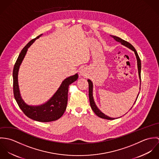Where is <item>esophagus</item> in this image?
I'll use <instances>...</instances> for the list:
<instances>
[{"mask_svg":"<svg viewBox=\"0 0 159 159\" xmlns=\"http://www.w3.org/2000/svg\"><path fill=\"white\" fill-rule=\"evenodd\" d=\"M80 74L81 75H83V76H86V75H87V72H86V70H85L84 68H83V69H81V70H80Z\"/></svg>","mask_w":159,"mask_h":159,"instance_id":"obj_1","label":"esophagus"}]
</instances>
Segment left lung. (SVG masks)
Wrapping results in <instances>:
<instances>
[{
    "label": "left lung",
    "mask_w": 159,
    "mask_h": 159,
    "mask_svg": "<svg viewBox=\"0 0 159 159\" xmlns=\"http://www.w3.org/2000/svg\"><path fill=\"white\" fill-rule=\"evenodd\" d=\"M113 38L114 40H116L117 42H119L120 43H121L122 45L128 47L129 48L131 49L132 50H133L134 52H135V54L136 55V59H137V62H138V73H139V79H140V83H141V60L139 59V57L136 52V49H135V48L130 43H129L128 42L125 41V40H124L122 39H121L119 37H116V36H114V35H111ZM88 84H89V102H90V105H91V108L92 110H93V111L95 113V114L98 116V117H101V118H103V119H108V120H113L115 118H112V117H110L107 116H106L105 114L102 113L98 109V108L97 107L96 105L95 104V102L93 101V96H92V83L91 82V80H88ZM141 85V84H140ZM140 88H139V90H140ZM139 95V93H138ZM138 95L137 96V98H138ZM136 102V101H135Z\"/></svg>",
    "instance_id": "left-lung-1"
}]
</instances>
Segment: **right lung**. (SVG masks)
<instances>
[{"instance_id": "1", "label": "right lung", "mask_w": 159, "mask_h": 159, "mask_svg": "<svg viewBox=\"0 0 159 159\" xmlns=\"http://www.w3.org/2000/svg\"><path fill=\"white\" fill-rule=\"evenodd\" d=\"M42 34H40L36 38L30 40L24 47L20 52L13 68V86L15 98L19 107L23 111L24 114L29 118L33 120L39 122H48L57 120L64 113L67 105L68 86L70 84L77 80L78 75V74H76L64 80L61 86L52 97L44 105L39 107H32L29 106L24 102L20 93L18 83V73L19 67L26 54L28 48L34 42L36 39L42 36Z\"/></svg>"}]
</instances>
